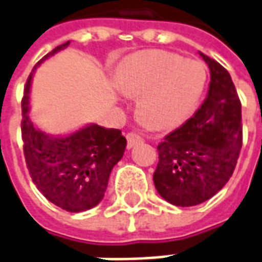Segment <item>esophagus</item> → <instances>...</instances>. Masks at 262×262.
<instances>
[{
  "label": "esophagus",
  "mask_w": 262,
  "mask_h": 262,
  "mask_svg": "<svg viewBox=\"0 0 262 262\" xmlns=\"http://www.w3.org/2000/svg\"><path fill=\"white\" fill-rule=\"evenodd\" d=\"M126 140H127V148H132V147H135L136 144H139L140 141H141V137H140L137 133L135 132H129L126 135Z\"/></svg>",
  "instance_id": "obj_1"
}]
</instances>
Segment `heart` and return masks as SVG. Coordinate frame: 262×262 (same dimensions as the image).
<instances>
[{"instance_id":"1","label":"heart","mask_w":262,"mask_h":262,"mask_svg":"<svg viewBox=\"0 0 262 262\" xmlns=\"http://www.w3.org/2000/svg\"><path fill=\"white\" fill-rule=\"evenodd\" d=\"M206 82L203 61L166 51L132 56L118 74L123 93L143 96L140 115L155 129H171L184 122L199 103Z\"/></svg>"}]
</instances>
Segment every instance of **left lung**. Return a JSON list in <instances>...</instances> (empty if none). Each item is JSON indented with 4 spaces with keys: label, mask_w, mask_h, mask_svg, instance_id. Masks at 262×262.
<instances>
[{
    "label": "left lung",
    "mask_w": 262,
    "mask_h": 262,
    "mask_svg": "<svg viewBox=\"0 0 262 262\" xmlns=\"http://www.w3.org/2000/svg\"><path fill=\"white\" fill-rule=\"evenodd\" d=\"M210 86L192 118L158 144L154 184L176 206H195L219 192L232 176L242 148V107L231 75L201 53Z\"/></svg>",
    "instance_id": "left-lung-1"
}]
</instances>
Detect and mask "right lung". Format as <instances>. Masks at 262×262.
<instances>
[{
    "instance_id": "add662e5",
    "label": "right lung",
    "mask_w": 262,
    "mask_h": 262,
    "mask_svg": "<svg viewBox=\"0 0 262 262\" xmlns=\"http://www.w3.org/2000/svg\"><path fill=\"white\" fill-rule=\"evenodd\" d=\"M69 43L56 47L43 59ZM31 78L33 74L21 97V140L30 177L43 196L60 209L71 213L89 210L104 196L110 173L122 158L126 139L119 129L99 125L66 137H52L35 129L29 118Z\"/></svg>"
}]
</instances>
